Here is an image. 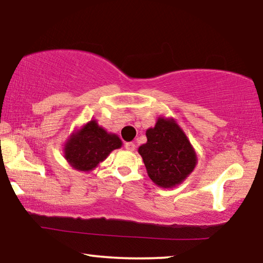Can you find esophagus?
<instances>
[{
    "mask_svg": "<svg viewBox=\"0 0 263 263\" xmlns=\"http://www.w3.org/2000/svg\"><path fill=\"white\" fill-rule=\"evenodd\" d=\"M124 147H125V149L133 152V151L135 149V143L134 142H125L124 143Z\"/></svg>",
    "mask_w": 263,
    "mask_h": 263,
    "instance_id": "obj_1",
    "label": "esophagus"
}]
</instances>
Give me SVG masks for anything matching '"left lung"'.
Here are the masks:
<instances>
[{
  "instance_id": "8db88e82",
  "label": "left lung",
  "mask_w": 263,
  "mask_h": 263,
  "mask_svg": "<svg viewBox=\"0 0 263 263\" xmlns=\"http://www.w3.org/2000/svg\"><path fill=\"white\" fill-rule=\"evenodd\" d=\"M147 142L139 147L148 177L159 187L180 185L193 172L197 153L184 130L173 117L160 116L146 130Z\"/></svg>"
}]
</instances>
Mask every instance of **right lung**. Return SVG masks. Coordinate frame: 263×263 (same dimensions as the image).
<instances>
[{"mask_svg": "<svg viewBox=\"0 0 263 263\" xmlns=\"http://www.w3.org/2000/svg\"><path fill=\"white\" fill-rule=\"evenodd\" d=\"M122 147L116 134L108 133L91 120L72 133L64 144V158L72 168L79 172H91L108 158L114 149Z\"/></svg>", "mask_w": 263, "mask_h": 263, "instance_id": "right-lung-1", "label": "right lung"}]
</instances>
